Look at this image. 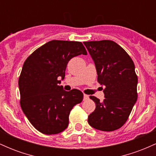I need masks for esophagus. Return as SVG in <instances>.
<instances>
[{
  "mask_svg": "<svg viewBox=\"0 0 156 156\" xmlns=\"http://www.w3.org/2000/svg\"><path fill=\"white\" fill-rule=\"evenodd\" d=\"M89 95H87V94H83V100H84V101L89 99Z\"/></svg>",
  "mask_w": 156,
  "mask_h": 156,
  "instance_id": "esophagus-1",
  "label": "esophagus"
}]
</instances>
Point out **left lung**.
<instances>
[{
  "mask_svg": "<svg viewBox=\"0 0 156 156\" xmlns=\"http://www.w3.org/2000/svg\"><path fill=\"white\" fill-rule=\"evenodd\" d=\"M83 44L95 64L98 81L105 86L103 101L90 96L96 108L88 117L89 124L103 131L119 129L127 121L137 101L138 78L133 62L113 41H91Z\"/></svg>",
  "mask_w": 156,
  "mask_h": 156,
  "instance_id": "1",
  "label": "left lung"
}]
</instances>
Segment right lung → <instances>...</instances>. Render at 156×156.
Here are the masks:
<instances>
[{
	"label": "right lung",
	"mask_w": 156,
	"mask_h": 156,
	"mask_svg": "<svg viewBox=\"0 0 156 156\" xmlns=\"http://www.w3.org/2000/svg\"><path fill=\"white\" fill-rule=\"evenodd\" d=\"M80 54L87 55L80 42L52 40L36 50L23 64L18 82L21 108L41 133L64 131L70 111L83 101L80 90L67 92L59 85L69 61Z\"/></svg>",
	"instance_id": "obj_1"
}]
</instances>
